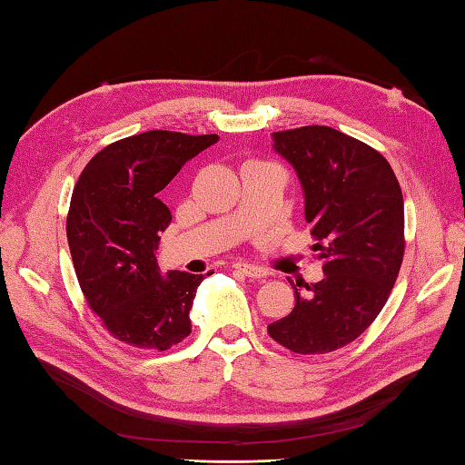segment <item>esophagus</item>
<instances>
[{
	"label": "esophagus",
	"mask_w": 465,
	"mask_h": 465,
	"mask_svg": "<svg viewBox=\"0 0 465 465\" xmlns=\"http://www.w3.org/2000/svg\"><path fill=\"white\" fill-rule=\"evenodd\" d=\"M233 270L243 273L245 278H265V270L262 268H255V265H250V263H233Z\"/></svg>",
	"instance_id": "esophagus-1"
}]
</instances>
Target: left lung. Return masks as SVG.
I'll list each match as a JSON object with an SVG mask.
<instances>
[{
  "mask_svg": "<svg viewBox=\"0 0 465 465\" xmlns=\"http://www.w3.org/2000/svg\"><path fill=\"white\" fill-rule=\"evenodd\" d=\"M273 147L298 172L325 275L305 285V298L295 290L293 310L268 333L293 353H330L370 328L398 280L401 187L378 150L328 125L275 132Z\"/></svg>",
  "mask_w": 465,
  "mask_h": 465,
  "instance_id": "8db88e82",
  "label": "left lung"
}]
</instances>
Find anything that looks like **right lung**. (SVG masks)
Masks as SVG:
<instances>
[{
  "mask_svg": "<svg viewBox=\"0 0 465 465\" xmlns=\"http://www.w3.org/2000/svg\"><path fill=\"white\" fill-rule=\"evenodd\" d=\"M215 142L165 130L124 137L97 152L74 187L65 232L77 282L104 328L134 348L165 351L192 333L203 275L157 272L160 232L172 222L160 192Z\"/></svg>",
  "mask_w": 465,
  "mask_h": 465,
  "instance_id": "add662e5",
  "label": "right lung"
}]
</instances>
